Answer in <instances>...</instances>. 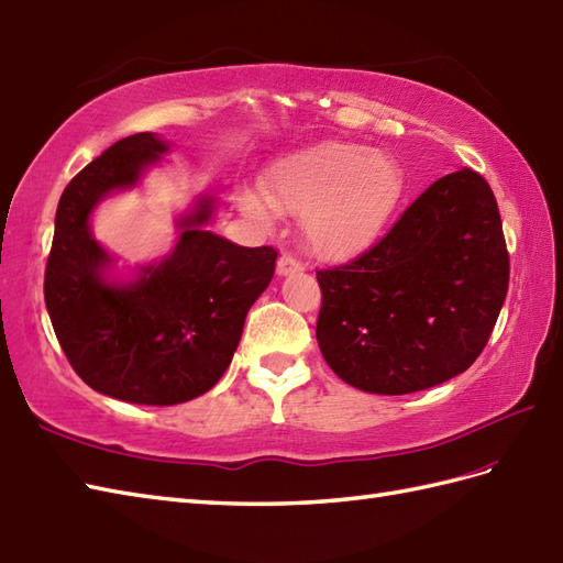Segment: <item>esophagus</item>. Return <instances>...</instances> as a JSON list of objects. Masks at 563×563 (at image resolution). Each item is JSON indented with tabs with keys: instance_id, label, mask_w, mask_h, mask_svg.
Here are the masks:
<instances>
[{
	"instance_id": "1",
	"label": "esophagus",
	"mask_w": 563,
	"mask_h": 563,
	"mask_svg": "<svg viewBox=\"0 0 563 563\" xmlns=\"http://www.w3.org/2000/svg\"><path fill=\"white\" fill-rule=\"evenodd\" d=\"M298 272H303V265L296 257H291V255L279 257V262H277L279 277H291V274H298Z\"/></svg>"
}]
</instances>
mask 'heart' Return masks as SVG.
Listing matches in <instances>:
<instances>
[{
  "instance_id": "obj_1",
  "label": "heart",
  "mask_w": 563,
  "mask_h": 563,
  "mask_svg": "<svg viewBox=\"0 0 563 563\" xmlns=\"http://www.w3.org/2000/svg\"><path fill=\"white\" fill-rule=\"evenodd\" d=\"M405 176L390 156L364 144L324 140L274 161L262 192L241 197L247 217L265 221L272 207L301 217L310 253L340 262L368 247L390 221Z\"/></svg>"
}]
</instances>
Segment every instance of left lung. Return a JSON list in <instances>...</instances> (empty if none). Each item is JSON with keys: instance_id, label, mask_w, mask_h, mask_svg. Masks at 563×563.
Instances as JSON below:
<instances>
[{"instance_id": "left-lung-1", "label": "left lung", "mask_w": 563, "mask_h": 563, "mask_svg": "<svg viewBox=\"0 0 563 563\" xmlns=\"http://www.w3.org/2000/svg\"><path fill=\"white\" fill-rule=\"evenodd\" d=\"M318 346L344 383L407 395L467 371L508 291L496 197L460 168L423 190L387 235L349 265L318 272Z\"/></svg>"}]
</instances>
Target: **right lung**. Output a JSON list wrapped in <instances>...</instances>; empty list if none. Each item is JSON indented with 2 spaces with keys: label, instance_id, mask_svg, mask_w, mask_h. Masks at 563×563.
I'll use <instances>...</instances> for the list:
<instances>
[{
  "label": "right lung",
  "instance_id": "add662e5",
  "mask_svg": "<svg viewBox=\"0 0 563 563\" xmlns=\"http://www.w3.org/2000/svg\"><path fill=\"white\" fill-rule=\"evenodd\" d=\"M170 148L164 136L140 132L91 161L59 197L45 269V306L71 368L96 393L132 405L168 407L211 390L277 265V250L209 231L214 192H199L176 217L166 257L118 265L93 235V211L140 187Z\"/></svg>",
  "mask_w": 563,
  "mask_h": 563
}]
</instances>
